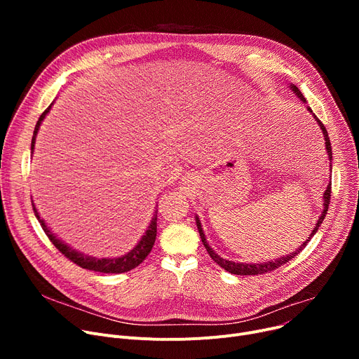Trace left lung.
<instances>
[{"label": "left lung", "instance_id": "obj_1", "mask_svg": "<svg viewBox=\"0 0 359 359\" xmlns=\"http://www.w3.org/2000/svg\"><path fill=\"white\" fill-rule=\"evenodd\" d=\"M290 88L294 91V94H295V96H297L301 102H304V103L307 102L306 97L303 96V93H301V91L298 90L297 86L291 84ZM307 110H309L310 113H313V110H311L309 106H307ZM313 116H314V119L317 121L320 129H322V132H323V137H325V141H326L325 144H326L327 156H329V160H332V147H330V140H329V135H327V130H326L325 125L318 121V118L314 115V113H313ZM330 165H332V163H330ZM330 194H332V182L327 184L326 191H325V194H323V212H322V215L318 217V219H317V222H316V227L313 229V231H311V234L309 236V238H307L303 244H301V246H298V249H295V252H292V253H290V255H285V256H280V257H278V259H275V260H271V262L243 263V262H233V260L222 259L218 253L214 252V249L210 246L208 241H206L205 233H203V230H202V224H201L198 215H196V227H198L201 240H202V243H203V246H205L206 252H208V255L211 256V259H212L215 263H218V265H219L222 269H225V271L233 273V275H262V273H268V272H272V271H275L276 268H279V266H282V265H285L287 262H290L292 257H295L301 250H303V249L307 246V243H309V241L311 240V237L317 233V230H318V227H320V224L323 222V219H325V217H326V214H327V208H329V203H330Z\"/></svg>", "mask_w": 359, "mask_h": 359}]
</instances>
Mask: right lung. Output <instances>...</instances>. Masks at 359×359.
Masks as SVG:
<instances>
[{
	"mask_svg": "<svg viewBox=\"0 0 359 359\" xmlns=\"http://www.w3.org/2000/svg\"><path fill=\"white\" fill-rule=\"evenodd\" d=\"M53 103L49 104V107L42 113L39 121H37L34 130H33V138H32V154H33V149H34V142H36V135H37V130L41 128L42 121L45 119V116L48 115V111L50 110ZM32 206H33V211L34 215L37 218V221L41 222L42 229L45 231V234L49 237V240L52 241L53 246L58 249L65 257H68L71 262H74L75 265L81 266L83 269H88V271H94V272H102V273H123L128 272L130 269L137 268L140 263L149 255L151 249H153L154 243H156V236H157V211L154 212V217L151 218V222L148 225V229L145 231V234L141 237V240L137 243V246L132 249L130 252H128L126 255L121 256V257H93L88 255H84L79 250L72 249L71 246H68L67 243H64L62 240H60L56 237L46 225V222L41 218L39 212H37L36 206L32 201Z\"/></svg>",
	"mask_w": 359,
	"mask_h": 359,
	"instance_id": "add662e5",
	"label": "right lung"
}]
</instances>
